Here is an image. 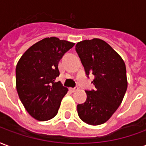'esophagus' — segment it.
Masks as SVG:
<instances>
[{
    "mask_svg": "<svg viewBox=\"0 0 146 146\" xmlns=\"http://www.w3.org/2000/svg\"><path fill=\"white\" fill-rule=\"evenodd\" d=\"M78 89V87H74V88H72V89H70V90H71L72 92H76Z\"/></svg>",
    "mask_w": 146,
    "mask_h": 146,
    "instance_id": "34e87169",
    "label": "esophagus"
}]
</instances>
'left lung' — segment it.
<instances>
[{"label": "left lung", "instance_id": "left-lung-1", "mask_svg": "<svg viewBox=\"0 0 146 146\" xmlns=\"http://www.w3.org/2000/svg\"><path fill=\"white\" fill-rule=\"evenodd\" d=\"M75 50L87 75L95 76L96 90L86 91L87 99L77 106L78 114L85 123L100 125L112 117L122 103L127 88L124 60L104 40L97 38L78 42Z\"/></svg>", "mask_w": 146, "mask_h": 146}]
</instances>
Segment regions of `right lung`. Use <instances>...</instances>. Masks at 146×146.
<instances>
[{"mask_svg":"<svg viewBox=\"0 0 146 146\" xmlns=\"http://www.w3.org/2000/svg\"><path fill=\"white\" fill-rule=\"evenodd\" d=\"M74 45L57 37H47L31 46L18 61L17 92L26 111L37 121H48L57 115L68 91L60 82H55L60 74L58 64Z\"/></svg>","mask_w":146,"mask_h":146,"instance_id":"add662e5","label":"right lung"}]
</instances>
